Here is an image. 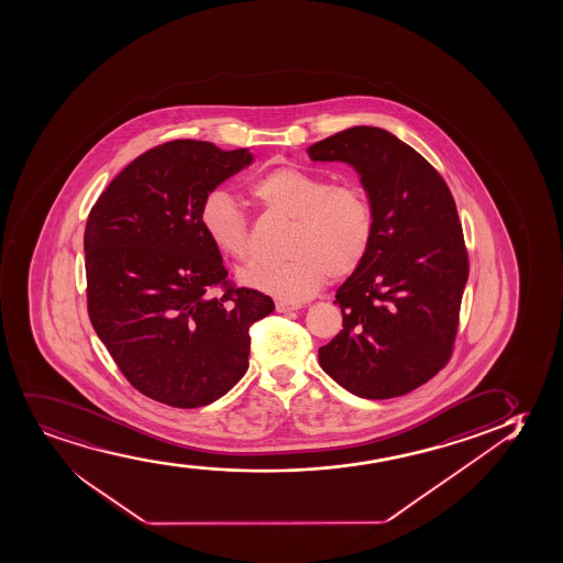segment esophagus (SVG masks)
Returning <instances> with one entry per match:
<instances>
[{
	"instance_id": "1",
	"label": "esophagus",
	"mask_w": 563,
	"mask_h": 563,
	"mask_svg": "<svg viewBox=\"0 0 563 563\" xmlns=\"http://www.w3.org/2000/svg\"><path fill=\"white\" fill-rule=\"evenodd\" d=\"M299 308L300 305H289V302H284V300H278V302H276V310L282 313L292 312V310H299Z\"/></svg>"
}]
</instances>
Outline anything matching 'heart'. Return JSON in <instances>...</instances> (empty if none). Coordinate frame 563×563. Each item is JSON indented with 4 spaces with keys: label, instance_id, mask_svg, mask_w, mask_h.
Returning a JSON list of instances; mask_svg holds the SVG:
<instances>
[{
    "label": "heart",
    "instance_id": "b5f03b06",
    "mask_svg": "<svg viewBox=\"0 0 563 563\" xmlns=\"http://www.w3.org/2000/svg\"><path fill=\"white\" fill-rule=\"evenodd\" d=\"M256 206L291 219L284 263L243 266L238 278L256 291L284 302H302L325 279H341L360 268L375 238L369 194L357 183L333 185L331 178L299 167H279L250 188ZM200 222L214 250L232 258L250 255V227L234 198L224 190L209 194Z\"/></svg>",
    "mask_w": 563,
    "mask_h": 563
}]
</instances>
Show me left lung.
I'll return each instance as SVG.
<instances>
[{
  "mask_svg": "<svg viewBox=\"0 0 563 563\" xmlns=\"http://www.w3.org/2000/svg\"><path fill=\"white\" fill-rule=\"evenodd\" d=\"M354 167L375 211V238L336 289L342 331L321 369L365 399L404 396L448 363L468 279L455 200L417 150L385 129H344L307 150Z\"/></svg>",
  "mask_w": 563,
  "mask_h": 563,
  "instance_id": "8db88e82",
  "label": "left lung"
}]
</instances>
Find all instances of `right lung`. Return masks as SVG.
<instances>
[{
    "label": "right lung",
    "mask_w": 563,
    "mask_h": 563,
    "mask_svg": "<svg viewBox=\"0 0 563 563\" xmlns=\"http://www.w3.org/2000/svg\"><path fill=\"white\" fill-rule=\"evenodd\" d=\"M253 164L247 148L172 141L144 152L100 194L87 219V310L121 373L167 406H209L245 375L250 328L268 295L228 287L200 222L217 186Z\"/></svg>",
    "instance_id": "right-lung-1"
}]
</instances>
